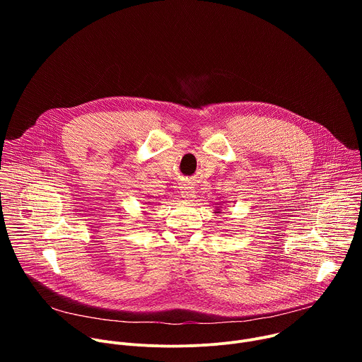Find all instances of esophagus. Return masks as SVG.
Returning a JSON list of instances; mask_svg holds the SVG:
<instances>
[{
	"label": "esophagus",
	"instance_id": "esophagus-1",
	"mask_svg": "<svg viewBox=\"0 0 362 362\" xmlns=\"http://www.w3.org/2000/svg\"><path fill=\"white\" fill-rule=\"evenodd\" d=\"M182 197H185V199H193L194 197V189H193V186H190V185H183L182 186Z\"/></svg>",
	"mask_w": 362,
	"mask_h": 362
}]
</instances>
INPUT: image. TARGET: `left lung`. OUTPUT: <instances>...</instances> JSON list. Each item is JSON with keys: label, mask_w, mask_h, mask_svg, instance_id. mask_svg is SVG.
I'll return each instance as SVG.
<instances>
[{"label": "left lung", "mask_w": 362, "mask_h": 362, "mask_svg": "<svg viewBox=\"0 0 362 362\" xmlns=\"http://www.w3.org/2000/svg\"><path fill=\"white\" fill-rule=\"evenodd\" d=\"M221 211H222L221 208H216V212H215V214H221Z\"/></svg>", "instance_id": "left-lung-1"}]
</instances>
